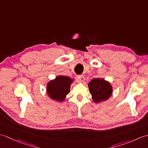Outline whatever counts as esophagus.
<instances>
[{
    "label": "esophagus",
    "instance_id": "1",
    "mask_svg": "<svg viewBox=\"0 0 148 148\" xmlns=\"http://www.w3.org/2000/svg\"><path fill=\"white\" fill-rule=\"evenodd\" d=\"M77 80L79 81V82H84V77L83 76H78L77 77Z\"/></svg>",
    "mask_w": 148,
    "mask_h": 148
}]
</instances>
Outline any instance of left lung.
I'll list each match as a JSON object with an SVG mask.
<instances>
[{"label":"left lung","mask_w":148,"mask_h":148,"mask_svg":"<svg viewBox=\"0 0 148 148\" xmlns=\"http://www.w3.org/2000/svg\"><path fill=\"white\" fill-rule=\"evenodd\" d=\"M89 91L93 101L100 103L108 100L112 94V86L103 78H95L88 83Z\"/></svg>","instance_id":"left-lung-1"}]
</instances>
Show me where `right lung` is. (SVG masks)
Instances as JSON below:
<instances>
[{
  "label": "right lung",
  "mask_w": 148,
  "mask_h": 148,
  "mask_svg": "<svg viewBox=\"0 0 148 148\" xmlns=\"http://www.w3.org/2000/svg\"><path fill=\"white\" fill-rule=\"evenodd\" d=\"M74 79L68 76H56L54 79L47 83L46 92L50 99L56 102H62L70 92V88Z\"/></svg>",
  "instance_id": "right-lung-1"
}]
</instances>
